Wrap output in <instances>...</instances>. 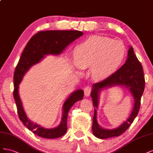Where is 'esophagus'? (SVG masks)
<instances>
[{
  "instance_id": "esophagus-1",
  "label": "esophagus",
  "mask_w": 153,
  "mask_h": 153,
  "mask_svg": "<svg viewBox=\"0 0 153 153\" xmlns=\"http://www.w3.org/2000/svg\"><path fill=\"white\" fill-rule=\"evenodd\" d=\"M91 91V88L90 86H87L85 87L84 89V93L86 97H88V96L90 95Z\"/></svg>"
}]
</instances>
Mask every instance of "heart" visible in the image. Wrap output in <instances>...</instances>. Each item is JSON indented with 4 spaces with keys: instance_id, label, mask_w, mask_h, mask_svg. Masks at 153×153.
Returning <instances> with one entry per match:
<instances>
[{
    "instance_id": "heart-1",
    "label": "heart",
    "mask_w": 153,
    "mask_h": 153,
    "mask_svg": "<svg viewBox=\"0 0 153 153\" xmlns=\"http://www.w3.org/2000/svg\"><path fill=\"white\" fill-rule=\"evenodd\" d=\"M126 47L120 41L106 36H93L74 48V61L80 68L90 67L95 79L110 76L123 62Z\"/></svg>"
}]
</instances>
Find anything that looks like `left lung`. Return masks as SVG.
I'll return each instance as SVG.
<instances>
[{
  "label": "left lung",
  "instance_id": "left-lung-1",
  "mask_svg": "<svg viewBox=\"0 0 153 153\" xmlns=\"http://www.w3.org/2000/svg\"><path fill=\"white\" fill-rule=\"evenodd\" d=\"M114 85H124L130 90L135 99L134 108L130 117L119 127L113 130H106L102 128L97 123L96 109L98 107L100 91L104 88H110ZM144 88L145 78L142 66L135 56L133 47H129L128 58L125 64L106 79L92 85V90L90 95L95 108L92 124L94 136L99 138L105 139L119 137L124 133L138 115Z\"/></svg>",
  "mask_w": 153,
  "mask_h": 153
}]
</instances>
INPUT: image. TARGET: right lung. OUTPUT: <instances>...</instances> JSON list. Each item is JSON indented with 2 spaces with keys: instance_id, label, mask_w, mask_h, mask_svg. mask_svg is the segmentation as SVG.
<instances>
[{
  "instance_id": "1",
  "label": "right lung",
  "mask_w": 153,
  "mask_h": 153,
  "mask_svg": "<svg viewBox=\"0 0 153 153\" xmlns=\"http://www.w3.org/2000/svg\"><path fill=\"white\" fill-rule=\"evenodd\" d=\"M82 34V32L79 30H55L38 32L27 43L16 65L13 78V97L19 119L25 126L39 137L45 138H57L65 134L67 131L68 113L74 103L83 98V90H77L74 91L65 102L62 122L58 127L45 129L33 123L26 115L19 94V84L30 67L40 62L45 55L60 54L67 46L81 36Z\"/></svg>"
}]
</instances>
